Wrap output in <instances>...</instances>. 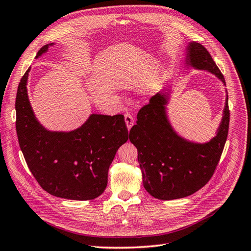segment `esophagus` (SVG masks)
<instances>
[{
	"instance_id": "esophagus-1",
	"label": "esophagus",
	"mask_w": 251,
	"mask_h": 251,
	"mask_svg": "<svg viewBox=\"0 0 251 251\" xmlns=\"http://www.w3.org/2000/svg\"><path fill=\"white\" fill-rule=\"evenodd\" d=\"M125 123H126V126H127V129L130 130L132 125H133V118L131 117L129 113L125 114Z\"/></svg>"
}]
</instances>
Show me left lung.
I'll use <instances>...</instances> for the list:
<instances>
[{"mask_svg": "<svg viewBox=\"0 0 251 251\" xmlns=\"http://www.w3.org/2000/svg\"><path fill=\"white\" fill-rule=\"evenodd\" d=\"M185 69L205 71L226 86L224 76L201 44L191 41L185 47ZM172 88H163L138 113L129 132L138 150L143 185L161 201L183 198L201 189L213 175L227 140L229 129L228 94L215 136L208 142L182 137L173 127L168 114Z\"/></svg>", "mask_w": 251, "mask_h": 251, "instance_id": "8db88e82", "label": "left lung"}]
</instances>
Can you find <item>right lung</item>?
I'll list each match as a JSON object with an SVG mask.
<instances>
[{"label":"right lung","mask_w":251,"mask_h":251,"mask_svg":"<svg viewBox=\"0 0 251 251\" xmlns=\"http://www.w3.org/2000/svg\"><path fill=\"white\" fill-rule=\"evenodd\" d=\"M50 43L36 58L46 54ZM30 68L18 87L16 99L17 134L31 174L50 195L90 201L105 191L109 166L121 145L128 140L122 114L91 113L78 128L70 131L47 129L37 120L27 93Z\"/></svg>","instance_id":"1"}]
</instances>
